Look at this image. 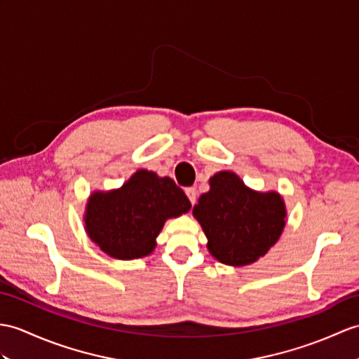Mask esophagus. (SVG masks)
<instances>
[{
  "instance_id": "obj_1",
  "label": "esophagus",
  "mask_w": 359,
  "mask_h": 359,
  "mask_svg": "<svg viewBox=\"0 0 359 359\" xmlns=\"http://www.w3.org/2000/svg\"><path fill=\"white\" fill-rule=\"evenodd\" d=\"M185 194H187V197L189 198V202L194 205V203H196V197H197L196 188H187V189H185Z\"/></svg>"
}]
</instances>
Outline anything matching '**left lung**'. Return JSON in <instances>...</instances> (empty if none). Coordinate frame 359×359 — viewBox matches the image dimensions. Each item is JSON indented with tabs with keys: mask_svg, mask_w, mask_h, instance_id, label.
<instances>
[{
	"mask_svg": "<svg viewBox=\"0 0 359 359\" xmlns=\"http://www.w3.org/2000/svg\"><path fill=\"white\" fill-rule=\"evenodd\" d=\"M193 215L210 254L223 264L248 266L277 243L286 226V203L277 191H255L234 171H219L198 197Z\"/></svg>",
	"mask_w": 359,
	"mask_h": 359,
	"instance_id": "1",
	"label": "left lung"
}]
</instances>
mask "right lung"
Masks as SVG:
<instances>
[{"mask_svg": "<svg viewBox=\"0 0 359 359\" xmlns=\"http://www.w3.org/2000/svg\"><path fill=\"white\" fill-rule=\"evenodd\" d=\"M191 210L170 177L137 170L122 187L90 194L84 222L88 238L108 257L136 260L151 254L165 222Z\"/></svg>", "mask_w": 359, "mask_h": 359, "instance_id": "1", "label": "right lung"}]
</instances>
